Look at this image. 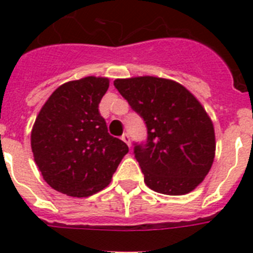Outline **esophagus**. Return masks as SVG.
I'll return each instance as SVG.
<instances>
[{"instance_id": "34e87169", "label": "esophagus", "mask_w": 253, "mask_h": 253, "mask_svg": "<svg viewBox=\"0 0 253 253\" xmlns=\"http://www.w3.org/2000/svg\"><path fill=\"white\" fill-rule=\"evenodd\" d=\"M122 140H124L128 146H130V138H129V134L128 133H124L122 135Z\"/></svg>"}]
</instances>
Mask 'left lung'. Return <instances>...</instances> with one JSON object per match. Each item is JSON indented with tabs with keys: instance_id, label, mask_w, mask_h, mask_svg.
<instances>
[{
	"instance_id": "obj_1",
	"label": "left lung",
	"mask_w": 253,
	"mask_h": 253,
	"mask_svg": "<svg viewBox=\"0 0 253 253\" xmlns=\"http://www.w3.org/2000/svg\"><path fill=\"white\" fill-rule=\"evenodd\" d=\"M114 86L146 124L147 140L134 143V156L147 186L165 195L193 191L215 154L213 123L202 104L166 78H122Z\"/></svg>"
}]
</instances>
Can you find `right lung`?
Masks as SVG:
<instances>
[{
	"mask_svg": "<svg viewBox=\"0 0 253 253\" xmlns=\"http://www.w3.org/2000/svg\"><path fill=\"white\" fill-rule=\"evenodd\" d=\"M109 88L104 77H84L51 93L31 130L35 163L46 184L86 198L109 185L128 146L109 134L99 104Z\"/></svg>",
	"mask_w": 253,
	"mask_h": 253,
	"instance_id": "1",
	"label": "right lung"
}]
</instances>
